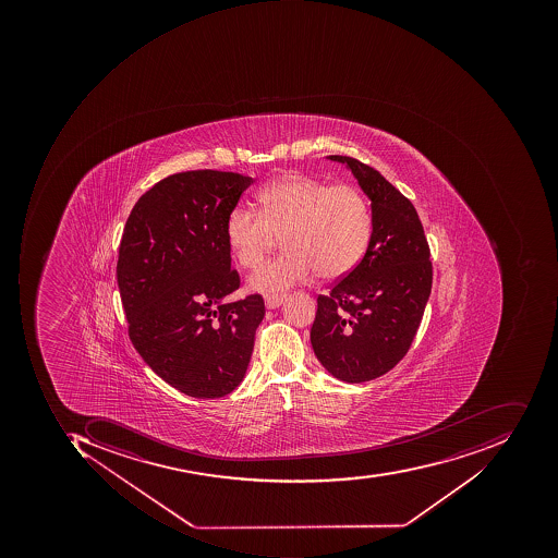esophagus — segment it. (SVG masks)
Wrapping results in <instances>:
<instances>
[{
  "label": "esophagus",
  "mask_w": 558,
  "mask_h": 558,
  "mask_svg": "<svg viewBox=\"0 0 558 558\" xmlns=\"http://www.w3.org/2000/svg\"><path fill=\"white\" fill-rule=\"evenodd\" d=\"M287 299L284 295H266L265 296V306L268 310L278 308V306L283 303V300Z\"/></svg>",
  "instance_id": "esophagus-1"
}]
</instances>
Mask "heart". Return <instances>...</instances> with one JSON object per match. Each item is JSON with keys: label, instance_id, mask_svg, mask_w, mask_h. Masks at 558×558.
Returning a JSON list of instances; mask_svg holds the SVG:
<instances>
[{"label": "heart", "instance_id": "b5f03b06", "mask_svg": "<svg viewBox=\"0 0 558 558\" xmlns=\"http://www.w3.org/2000/svg\"><path fill=\"white\" fill-rule=\"evenodd\" d=\"M258 211L236 206L227 238L243 268H256L281 234L284 252L250 278L256 292L278 295L314 277H343L364 259L372 240V213L361 191L328 186L314 175L288 172L266 184Z\"/></svg>", "mask_w": 558, "mask_h": 558}]
</instances>
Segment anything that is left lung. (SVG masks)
<instances>
[{"label": "left lung", "instance_id": "obj_1", "mask_svg": "<svg viewBox=\"0 0 558 558\" xmlns=\"http://www.w3.org/2000/svg\"><path fill=\"white\" fill-rule=\"evenodd\" d=\"M347 165L372 208V240L364 259L318 295L310 340L320 364L343 383L377 379L404 359L423 320L433 263L411 201L371 166Z\"/></svg>", "mask_w": 558, "mask_h": 558}]
</instances>
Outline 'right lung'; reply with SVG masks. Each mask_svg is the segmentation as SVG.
Masks as SVG:
<instances>
[{
    "instance_id": "add662e5",
    "label": "right lung",
    "mask_w": 558,
    "mask_h": 558,
    "mask_svg": "<svg viewBox=\"0 0 558 558\" xmlns=\"http://www.w3.org/2000/svg\"><path fill=\"white\" fill-rule=\"evenodd\" d=\"M252 184L213 169L168 175L138 197L122 233L117 284L132 345L191 398H222L240 386L265 317L258 293L225 302L240 288L228 216Z\"/></svg>"
}]
</instances>
